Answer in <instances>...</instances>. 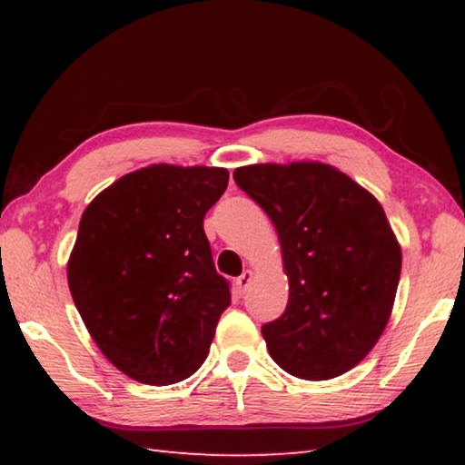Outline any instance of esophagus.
<instances>
[{
	"label": "esophagus",
	"instance_id": "esophagus-1",
	"mask_svg": "<svg viewBox=\"0 0 465 465\" xmlns=\"http://www.w3.org/2000/svg\"><path fill=\"white\" fill-rule=\"evenodd\" d=\"M252 279H254V272L252 271H243L242 277L235 279V289H238L240 295L246 293V289L252 285Z\"/></svg>",
	"mask_w": 465,
	"mask_h": 465
}]
</instances>
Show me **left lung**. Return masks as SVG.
Wrapping results in <instances>:
<instances>
[{"mask_svg": "<svg viewBox=\"0 0 465 465\" xmlns=\"http://www.w3.org/2000/svg\"><path fill=\"white\" fill-rule=\"evenodd\" d=\"M277 230L287 310L262 326L274 363L308 381L357 367L388 326L402 248L380 201L330 163L235 168Z\"/></svg>", "mask_w": 465, "mask_h": 465, "instance_id": "8db88e82", "label": "left lung"}]
</instances>
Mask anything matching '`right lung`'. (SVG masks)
Instances as JSON below:
<instances>
[{
  "instance_id": "1",
  "label": "right lung",
  "mask_w": 465,
  "mask_h": 465,
  "mask_svg": "<svg viewBox=\"0 0 465 465\" xmlns=\"http://www.w3.org/2000/svg\"><path fill=\"white\" fill-rule=\"evenodd\" d=\"M230 172L152 163L85 207L67 261L74 303L102 355L131 380L170 385L209 355L230 305L203 230Z\"/></svg>"
}]
</instances>
